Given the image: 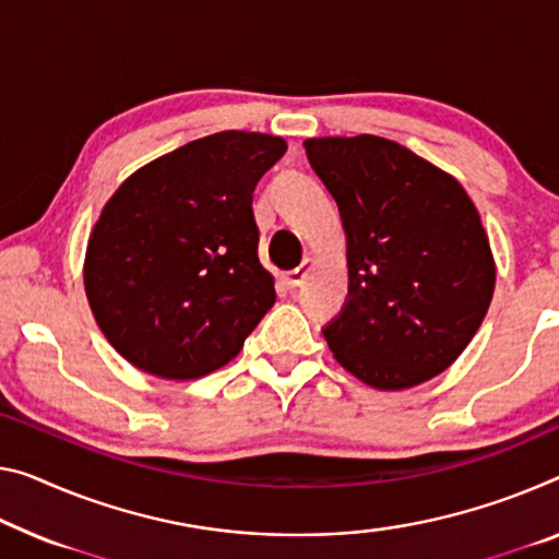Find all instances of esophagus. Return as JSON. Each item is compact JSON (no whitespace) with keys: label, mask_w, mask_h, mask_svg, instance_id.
I'll use <instances>...</instances> for the list:
<instances>
[{"label":"esophagus","mask_w":559,"mask_h":559,"mask_svg":"<svg viewBox=\"0 0 559 559\" xmlns=\"http://www.w3.org/2000/svg\"><path fill=\"white\" fill-rule=\"evenodd\" d=\"M312 260H305L302 264H299L297 270H289V272H285V282H287V287H299L302 285V280L307 277V272L312 270Z\"/></svg>","instance_id":"34e87169"}]
</instances>
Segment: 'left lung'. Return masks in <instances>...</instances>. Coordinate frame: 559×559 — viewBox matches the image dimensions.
Returning a JSON list of instances; mask_svg holds the SVG:
<instances>
[{
  "label": "left lung",
  "mask_w": 559,
  "mask_h": 559,
  "mask_svg": "<svg viewBox=\"0 0 559 559\" xmlns=\"http://www.w3.org/2000/svg\"><path fill=\"white\" fill-rule=\"evenodd\" d=\"M305 150L347 235V299L322 330L337 362L377 390L444 372L495 292L475 204L448 171L384 136H320Z\"/></svg>",
  "instance_id": "left-lung-1"
}]
</instances>
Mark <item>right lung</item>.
<instances>
[{"mask_svg": "<svg viewBox=\"0 0 559 559\" xmlns=\"http://www.w3.org/2000/svg\"><path fill=\"white\" fill-rule=\"evenodd\" d=\"M282 136L217 132L136 169L111 194L84 257L109 345L142 372L197 380L239 355L274 305L252 192Z\"/></svg>", "mask_w": 559, "mask_h": 559, "instance_id": "add662e5", "label": "right lung"}]
</instances>
